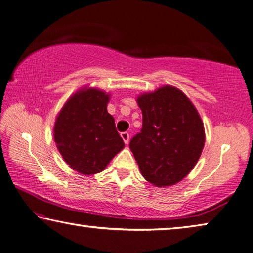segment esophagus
Returning a JSON list of instances; mask_svg holds the SVG:
<instances>
[{"mask_svg": "<svg viewBox=\"0 0 253 253\" xmlns=\"http://www.w3.org/2000/svg\"><path fill=\"white\" fill-rule=\"evenodd\" d=\"M121 136H122V138H123L124 142H125V144H128V143H129V134H128L127 131H124V132H122Z\"/></svg>", "mask_w": 253, "mask_h": 253, "instance_id": "1", "label": "esophagus"}]
</instances>
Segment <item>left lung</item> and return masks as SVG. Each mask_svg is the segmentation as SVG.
Returning a JSON list of instances; mask_svg holds the SVG:
<instances>
[{"mask_svg":"<svg viewBox=\"0 0 253 253\" xmlns=\"http://www.w3.org/2000/svg\"><path fill=\"white\" fill-rule=\"evenodd\" d=\"M143 128L129 143L144 178L172 186L191 172L202 154L205 130L195 106L173 85L137 97Z\"/></svg>","mask_w":253,"mask_h":253,"instance_id":"obj_1","label":"left lung"}]
</instances>
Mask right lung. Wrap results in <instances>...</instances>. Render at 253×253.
<instances>
[{
	"label": "right lung",
	"mask_w": 253,
	"mask_h": 253,
	"mask_svg": "<svg viewBox=\"0 0 253 253\" xmlns=\"http://www.w3.org/2000/svg\"><path fill=\"white\" fill-rule=\"evenodd\" d=\"M110 93L84 87L66 101L55 118L53 137L70 168L83 175L104 170L125 147L107 111Z\"/></svg>",
	"instance_id": "obj_1"
}]
</instances>
